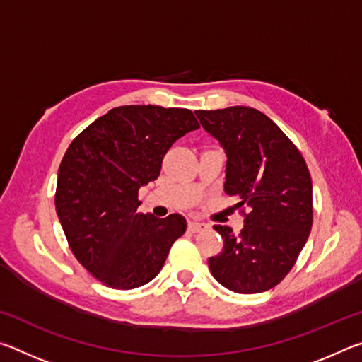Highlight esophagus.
<instances>
[{
	"label": "esophagus",
	"instance_id": "obj_1",
	"mask_svg": "<svg viewBox=\"0 0 362 362\" xmlns=\"http://www.w3.org/2000/svg\"><path fill=\"white\" fill-rule=\"evenodd\" d=\"M204 228H206V225L201 222H196V220H189L188 222V231H192V233H198Z\"/></svg>",
	"mask_w": 362,
	"mask_h": 362
}]
</instances>
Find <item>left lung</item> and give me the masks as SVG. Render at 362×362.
<instances>
[{"mask_svg":"<svg viewBox=\"0 0 362 362\" xmlns=\"http://www.w3.org/2000/svg\"><path fill=\"white\" fill-rule=\"evenodd\" d=\"M225 150V193L249 206L244 228H214L223 250L209 257L212 276L238 293H259L284 279L313 223V185L306 163L267 115L250 107L194 112Z\"/></svg>","mask_w":362,"mask_h":362,"instance_id":"left-lung-1","label":"left lung"}]
</instances>
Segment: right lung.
<instances>
[{"label": "right lung", "mask_w": 362, "mask_h": 362, "mask_svg": "<svg viewBox=\"0 0 362 362\" xmlns=\"http://www.w3.org/2000/svg\"><path fill=\"white\" fill-rule=\"evenodd\" d=\"M187 108L110 110L70 144L59 168L56 211L78 262L108 287L136 289L161 272L187 230L180 214H139L140 187L156 180L177 139L198 129Z\"/></svg>", "instance_id": "add662e5"}]
</instances>
